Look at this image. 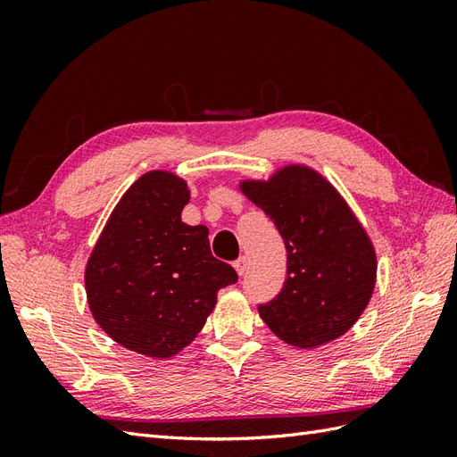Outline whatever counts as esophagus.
I'll return each mask as SVG.
<instances>
[{
  "label": "esophagus",
  "instance_id": "obj_1",
  "mask_svg": "<svg viewBox=\"0 0 457 457\" xmlns=\"http://www.w3.org/2000/svg\"><path fill=\"white\" fill-rule=\"evenodd\" d=\"M234 269H237V272H238L240 276H244L245 270H247V261H245V257H240L238 261H234Z\"/></svg>",
  "mask_w": 457,
  "mask_h": 457
}]
</instances>
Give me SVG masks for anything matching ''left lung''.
<instances>
[{
	"instance_id": "obj_1",
	"label": "left lung",
	"mask_w": 457,
	"mask_h": 457,
	"mask_svg": "<svg viewBox=\"0 0 457 457\" xmlns=\"http://www.w3.org/2000/svg\"><path fill=\"white\" fill-rule=\"evenodd\" d=\"M242 195L278 228L287 253L282 292L259 305L276 337L316 349L354 326L376 287L378 259L366 228L324 175L289 163L267 181L244 179Z\"/></svg>"
}]
</instances>
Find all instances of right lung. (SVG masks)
Instances as JSON below:
<instances>
[{
  "instance_id": "1",
  "label": "right lung",
  "mask_w": 457,
  "mask_h": 457,
  "mask_svg": "<svg viewBox=\"0 0 457 457\" xmlns=\"http://www.w3.org/2000/svg\"><path fill=\"white\" fill-rule=\"evenodd\" d=\"M185 179L148 171L110 213L86 265L91 314L121 347L170 358L195 341L238 274L212 255L207 227L181 220Z\"/></svg>"
}]
</instances>
